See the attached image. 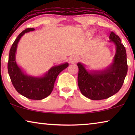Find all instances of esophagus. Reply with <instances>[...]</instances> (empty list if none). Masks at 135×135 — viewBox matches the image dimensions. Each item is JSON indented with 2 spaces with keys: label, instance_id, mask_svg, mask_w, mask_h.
Segmentation results:
<instances>
[{
  "label": "esophagus",
  "instance_id": "1",
  "mask_svg": "<svg viewBox=\"0 0 135 135\" xmlns=\"http://www.w3.org/2000/svg\"><path fill=\"white\" fill-rule=\"evenodd\" d=\"M79 60V58L78 56H75V55H73V56H71L69 58V62H71V64H74L78 61Z\"/></svg>",
  "mask_w": 135,
  "mask_h": 135
}]
</instances>
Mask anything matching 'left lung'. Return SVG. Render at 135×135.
<instances>
[{
    "mask_svg": "<svg viewBox=\"0 0 135 135\" xmlns=\"http://www.w3.org/2000/svg\"><path fill=\"white\" fill-rule=\"evenodd\" d=\"M109 39L116 50L109 66L103 70L88 71L84 64L77 63L79 89L83 95L92 100L106 99L117 93L127 75L128 66L125 48L114 32H110Z\"/></svg>",
    "mask_w": 135,
    "mask_h": 135,
    "instance_id": "1",
    "label": "left lung"
}]
</instances>
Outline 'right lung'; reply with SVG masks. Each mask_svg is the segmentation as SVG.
<instances>
[{"instance_id":"right-lung-1","label":"right lung","mask_w":135,"mask_h":135,"mask_svg":"<svg viewBox=\"0 0 135 135\" xmlns=\"http://www.w3.org/2000/svg\"><path fill=\"white\" fill-rule=\"evenodd\" d=\"M27 28L18 35L10 50L8 62V72L12 84L20 94L27 98L40 100L50 95L53 91L56 77L61 72L69 66L68 62L51 67L45 74L40 77L27 75L18 65L16 53L18 44L25 33L34 31Z\"/></svg>"}]
</instances>
